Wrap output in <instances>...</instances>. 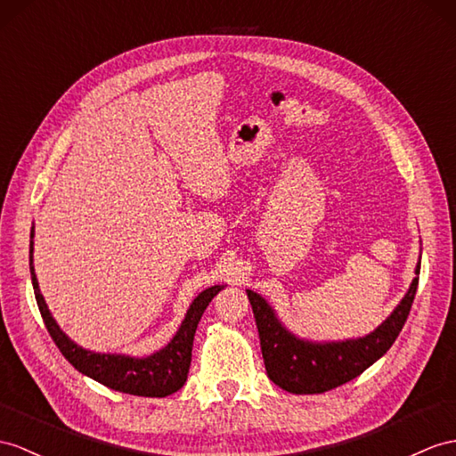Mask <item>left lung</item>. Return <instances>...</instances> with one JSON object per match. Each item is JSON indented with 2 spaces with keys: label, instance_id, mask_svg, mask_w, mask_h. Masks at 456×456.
Here are the masks:
<instances>
[{
  "label": "left lung",
  "instance_id": "8db88e82",
  "mask_svg": "<svg viewBox=\"0 0 456 456\" xmlns=\"http://www.w3.org/2000/svg\"><path fill=\"white\" fill-rule=\"evenodd\" d=\"M421 257V255H419ZM416 279L401 299L393 314L373 332L358 338L317 342L299 338L288 330L266 299L246 290L259 329L261 352L269 379L294 395H317L352 381L379 360L393 346L398 332L403 330L412 307L419 259L416 263Z\"/></svg>",
  "mask_w": 456,
  "mask_h": 456
}]
</instances>
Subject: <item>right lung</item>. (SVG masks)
<instances>
[{"mask_svg": "<svg viewBox=\"0 0 456 456\" xmlns=\"http://www.w3.org/2000/svg\"><path fill=\"white\" fill-rule=\"evenodd\" d=\"M35 226L30 230V279L32 288H35L37 304L40 315L44 319L50 337L53 338L55 346L65 356L77 371L91 377V379L102 383L108 388H114L119 393L137 395V396H168L175 391H180L187 381L191 365V348L193 337L199 321H201L207 305L210 304L220 290H224L226 284H215L199 294L182 321L180 329L175 330L172 340L164 348L157 350L151 356H127V354H106V352H93L86 350L79 344L73 342L65 332L55 323L52 312L48 309L46 299H44L38 279L35 273V263H32V253H35Z\"/></svg>", "mask_w": 456, "mask_h": 456, "instance_id": "add662e5", "label": "right lung"}]
</instances>
